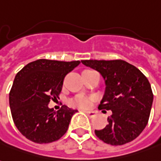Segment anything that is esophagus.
<instances>
[{
  "mask_svg": "<svg viewBox=\"0 0 161 161\" xmlns=\"http://www.w3.org/2000/svg\"><path fill=\"white\" fill-rule=\"evenodd\" d=\"M84 112L86 113V115L88 116L89 118H93V117L96 116V112L94 111H84Z\"/></svg>",
  "mask_w": 161,
  "mask_h": 161,
  "instance_id": "34e87169",
  "label": "esophagus"
}]
</instances>
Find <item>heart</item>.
<instances>
[{
  "instance_id": "1",
  "label": "heart",
  "mask_w": 161,
  "mask_h": 161,
  "mask_svg": "<svg viewBox=\"0 0 161 161\" xmlns=\"http://www.w3.org/2000/svg\"><path fill=\"white\" fill-rule=\"evenodd\" d=\"M92 99L89 97L77 95L71 100V104L78 108H88L92 104Z\"/></svg>"
}]
</instances>
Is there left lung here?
Segmentation results:
<instances>
[{"mask_svg": "<svg viewBox=\"0 0 161 161\" xmlns=\"http://www.w3.org/2000/svg\"><path fill=\"white\" fill-rule=\"evenodd\" d=\"M81 62L102 75L105 92L98 109L112 112L108 117L107 125L95 130L97 137L112 146H121L135 139L147 126L153 101L147 77L124 60Z\"/></svg>", "mask_w": 161, "mask_h": 161, "instance_id": "8db88e82", "label": "left lung"}]
</instances>
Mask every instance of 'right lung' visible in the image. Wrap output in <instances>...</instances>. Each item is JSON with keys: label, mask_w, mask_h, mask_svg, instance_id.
<instances>
[{"label": "right lung", "mask_w": 161, "mask_h": 161, "mask_svg": "<svg viewBox=\"0 0 161 161\" xmlns=\"http://www.w3.org/2000/svg\"><path fill=\"white\" fill-rule=\"evenodd\" d=\"M79 64L39 59L16 74L9 92L10 110L15 126L27 139L46 144L64 135L77 111L66 105L55 111L48 104L59 98L65 76Z\"/></svg>", "instance_id": "1"}]
</instances>
